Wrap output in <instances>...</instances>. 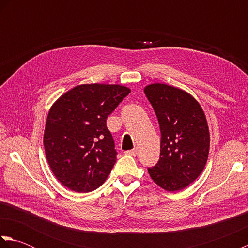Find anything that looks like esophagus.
<instances>
[{
  "label": "esophagus",
  "mask_w": 248,
  "mask_h": 248,
  "mask_svg": "<svg viewBox=\"0 0 248 248\" xmlns=\"http://www.w3.org/2000/svg\"><path fill=\"white\" fill-rule=\"evenodd\" d=\"M125 155H132V156H135L136 155H138V149H132V150H128V151H125L124 152Z\"/></svg>",
  "instance_id": "esophagus-1"
}]
</instances>
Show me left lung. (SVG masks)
Segmentation results:
<instances>
[{
  "instance_id": "left-lung-1",
  "label": "left lung",
  "mask_w": 248,
  "mask_h": 248,
  "mask_svg": "<svg viewBox=\"0 0 248 248\" xmlns=\"http://www.w3.org/2000/svg\"><path fill=\"white\" fill-rule=\"evenodd\" d=\"M144 92L155 109L162 135L160 160L148 172L165 191H180L196 180L207 164V118L197 100L181 88L154 83L145 86Z\"/></svg>"
}]
</instances>
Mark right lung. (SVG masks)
Listing matches in <instances>:
<instances>
[{
  "label": "right lung",
  "mask_w": 248,
  "mask_h": 248,
  "mask_svg": "<svg viewBox=\"0 0 248 248\" xmlns=\"http://www.w3.org/2000/svg\"><path fill=\"white\" fill-rule=\"evenodd\" d=\"M130 92L119 84H81L52 104L44 146L51 170L62 186L88 193L107 180L117 155L107 118Z\"/></svg>",
  "instance_id": "1"
}]
</instances>
